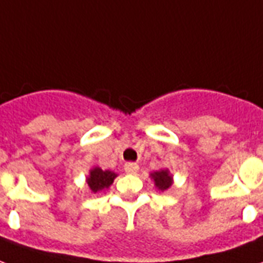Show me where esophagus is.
<instances>
[{"label": "esophagus", "mask_w": 263, "mask_h": 263, "mask_svg": "<svg viewBox=\"0 0 263 263\" xmlns=\"http://www.w3.org/2000/svg\"><path fill=\"white\" fill-rule=\"evenodd\" d=\"M124 171L127 172V174H136V172L139 171V165L136 163H127L124 165Z\"/></svg>", "instance_id": "34e87169"}]
</instances>
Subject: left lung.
I'll return each mask as SVG.
<instances>
[{"instance_id": "left-lung-1", "label": "left lung", "mask_w": 263, "mask_h": 263, "mask_svg": "<svg viewBox=\"0 0 263 263\" xmlns=\"http://www.w3.org/2000/svg\"><path fill=\"white\" fill-rule=\"evenodd\" d=\"M152 179L154 180V185L158 190H168L172 186V175L170 174L168 170H160V171H156L153 174H150Z\"/></svg>"}]
</instances>
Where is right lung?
<instances>
[{
	"instance_id": "obj_1",
	"label": "right lung",
	"mask_w": 263,
	"mask_h": 263,
	"mask_svg": "<svg viewBox=\"0 0 263 263\" xmlns=\"http://www.w3.org/2000/svg\"><path fill=\"white\" fill-rule=\"evenodd\" d=\"M116 178H117L116 172L109 171V170L103 171L102 168L93 167L89 171V176L87 178V185L92 193H98L102 190L109 189Z\"/></svg>"
}]
</instances>
